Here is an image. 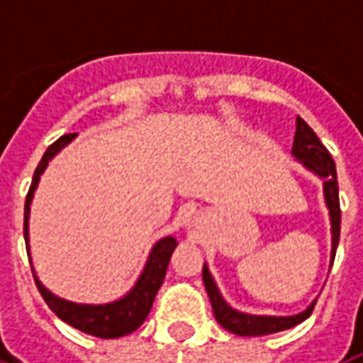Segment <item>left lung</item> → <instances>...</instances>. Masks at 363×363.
<instances>
[{
	"label": "left lung",
	"mask_w": 363,
	"mask_h": 363,
	"mask_svg": "<svg viewBox=\"0 0 363 363\" xmlns=\"http://www.w3.org/2000/svg\"><path fill=\"white\" fill-rule=\"evenodd\" d=\"M292 156L298 157L302 166L308 167L316 176L324 179V197H326V206L330 209V221H332V261L338 249L340 241V197H338V176H336V164L330 156L326 146L320 142L316 132L298 116L296 118V134H294V144H292ZM203 284H206L207 296L211 301L215 320L223 326L225 330L233 332L237 336H264V334H274L289 330L296 324H301L308 318L314 311V304L306 308L301 314L294 316H253V314H243V312L233 311L227 302L223 301L221 292L217 289V284L211 279V274L203 264Z\"/></svg>",
	"instance_id": "left-lung-1"
}]
</instances>
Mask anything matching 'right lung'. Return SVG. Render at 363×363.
Masks as SVG:
<instances>
[{"label":"right lung","mask_w":363,"mask_h":363,"mask_svg":"<svg viewBox=\"0 0 363 363\" xmlns=\"http://www.w3.org/2000/svg\"><path fill=\"white\" fill-rule=\"evenodd\" d=\"M74 136L77 134H65L57 142H52L43 154V157H41L37 169H35L33 182H31V187H29L27 197H25L23 233L27 249H29V231H27L29 229V225H27L29 223V206H31V199H33L35 189H37V184H39V177L45 172L49 160L55 154H59ZM177 241L174 237L160 239L154 245V249H152V253L148 257V262H146L144 271L140 274L138 282L134 284V289L124 298H120L116 302H108V304H77V302L65 301V298H59L52 292L47 291L33 272L35 284L41 292L43 301L49 304V308L62 322L71 324L72 328L81 330V332L91 334V336H96V338H120V336H126L130 332L138 330L144 324V320H146L150 308H152V302H154L157 291H160V286L164 282L167 262H169V257L174 253Z\"/></svg>","instance_id":"1"}]
</instances>
